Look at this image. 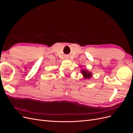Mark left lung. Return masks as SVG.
I'll use <instances>...</instances> for the list:
<instances>
[{
	"label": "left lung",
	"mask_w": 133,
	"mask_h": 133,
	"mask_svg": "<svg viewBox=\"0 0 133 133\" xmlns=\"http://www.w3.org/2000/svg\"><path fill=\"white\" fill-rule=\"evenodd\" d=\"M82 73L83 75V76H84V78H88L89 79L91 76V73H89V71H87V70H82Z\"/></svg>",
	"instance_id": "left-lung-1"
}]
</instances>
